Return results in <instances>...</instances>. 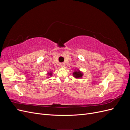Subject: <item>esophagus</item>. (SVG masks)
Segmentation results:
<instances>
[{"label":"esophagus","mask_w":130,"mask_h":130,"mask_svg":"<svg viewBox=\"0 0 130 130\" xmlns=\"http://www.w3.org/2000/svg\"><path fill=\"white\" fill-rule=\"evenodd\" d=\"M64 66H65V64L64 63H62L60 64V66L61 67H62V68L64 67Z\"/></svg>","instance_id":"1"}]
</instances>
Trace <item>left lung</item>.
Here are the masks:
<instances>
[{
	"instance_id": "8db88e82",
	"label": "left lung",
	"mask_w": 130,
	"mask_h": 130,
	"mask_svg": "<svg viewBox=\"0 0 130 130\" xmlns=\"http://www.w3.org/2000/svg\"><path fill=\"white\" fill-rule=\"evenodd\" d=\"M73 76L76 78H81L83 76V73H82L79 70L77 69V70H75L74 72L73 73Z\"/></svg>"
}]
</instances>
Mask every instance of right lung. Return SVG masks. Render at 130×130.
I'll return each mask as SVG.
<instances>
[{
  "label": "right lung",
  "mask_w": 130,
  "mask_h": 130,
  "mask_svg": "<svg viewBox=\"0 0 130 130\" xmlns=\"http://www.w3.org/2000/svg\"><path fill=\"white\" fill-rule=\"evenodd\" d=\"M52 74H53V73H52V72H51V71H50V72H48V74H47V75H48L49 76H52ZM49 76H48V77H49Z\"/></svg>",
  "instance_id": "1"
}]
</instances>
